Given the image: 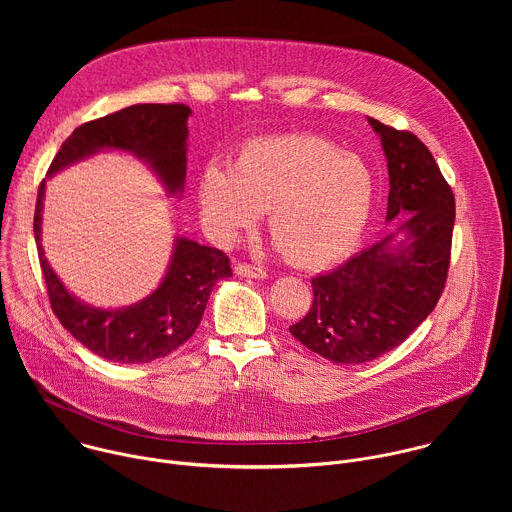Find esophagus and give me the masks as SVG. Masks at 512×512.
I'll return each instance as SVG.
<instances>
[{
	"mask_svg": "<svg viewBox=\"0 0 512 512\" xmlns=\"http://www.w3.org/2000/svg\"><path fill=\"white\" fill-rule=\"evenodd\" d=\"M235 273L241 277H249V279H265L267 277L265 269H261L257 265H247V263H237Z\"/></svg>",
	"mask_w": 512,
	"mask_h": 512,
	"instance_id": "esophagus-1",
	"label": "esophagus"
}]
</instances>
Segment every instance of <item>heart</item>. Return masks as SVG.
Instances as JSON below:
<instances>
[{"label": "heart", "mask_w": 512, "mask_h": 512, "mask_svg": "<svg viewBox=\"0 0 512 512\" xmlns=\"http://www.w3.org/2000/svg\"><path fill=\"white\" fill-rule=\"evenodd\" d=\"M375 198L369 164L310 133L253 139L231 170L210 164L198 180L200 214L218 241H235L267 210L273 243L306 269L328 267L356 247Z\"/></svg>", "instance_id": "b5f03b06"}]
</instances>
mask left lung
<instances>
[{
  "instance_id": "8db88e82",
  "label": "left lung",
  "mask_w": 512,
  "mask_h": 512,
  "mask_svg": "<svg viewBox=\"0 0 512 512\" xmlns=\"http://www.w3.org/2000/svg\"><path fill=\"white\" fill-rule=\"evenodd\" d=\"M369 123L387 158V223L399 221L375 245L314 277L310 312L289 326L296 340L336 364L369 362L399 346L435 308L450 267L452 188L413 133L373 117Z\"/></svg>"
}]
</instances>
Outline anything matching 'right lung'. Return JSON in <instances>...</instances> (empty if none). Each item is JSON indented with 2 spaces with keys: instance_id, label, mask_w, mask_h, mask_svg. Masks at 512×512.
I'll return each instance as SVG.
<instances>
[{
  "instance_id": "add662e5",
  "label": "right lung",
  "mask_w": 512,
  "mask_h": 512,
  "mask_svg": "<svg viewBox=\"0 0 512 512\" xmlns=\"http://www.w3.org/2000/svg\"><path fill=\"white\" fill-rule=\"evenodd\" d=\"M190 115L186 105L143 103L89 121L60 145L46 180L101 152H123L148 166L168 196L180 198L186 184ZM46 180L38 190L34 239L50 306L60 324L97 356L121 364L150 362L182 346L196 332L216 281L233 275L229 257L176 235L166 273L150 296L121 308L91 306L72 294L44 255Z\"/></svg>"
}]
</instances>
